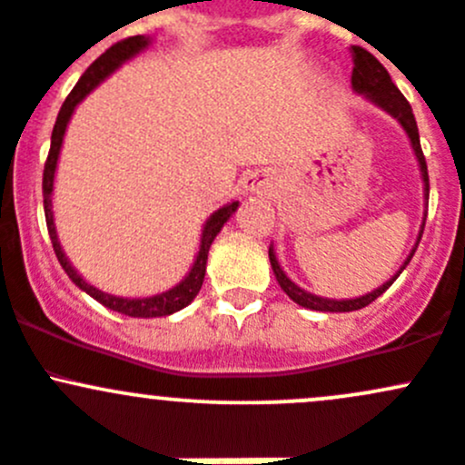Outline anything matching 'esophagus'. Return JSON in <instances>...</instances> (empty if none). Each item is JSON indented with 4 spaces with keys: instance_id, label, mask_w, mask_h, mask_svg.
<instances>
[{
    "instance_id": "1",
    "label": "esophagus",
    "mask_w": 465,
    "mask_h": 465,
    "mask_svg": "<svg viewBox=\"0 0 465 465\" xmlns=\"http://www.w3.org/2000/svg\"><path fill=\"white\" fill-rule=\"evenodd\" d=\"M267 184H270V177L261 171L252 173V175L245 180V189L252 191V193H262V191L267 189Z\"/></svg>"
}]
</instances>
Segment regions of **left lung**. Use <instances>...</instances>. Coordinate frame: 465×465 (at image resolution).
<instances>
[{"label":"left lung","instance_id":"1","mask_svg":"<svg viewBox=\"0 0 465 465\" xmlns=\"http://www.w3.org/2000/svg\"><path fill=\"white\" fill-rule=\"evenodd\" d=\"M351 83H353V89L360 94H367L369 98H371L376 105L382 107V110H387L389 114L393 116V119L401 121V125L405 128L407 137H410L411 142V148H414L416 153V159H419L420 163V173H423V182H425V200H430V177H428V163H425V154L423 150H420V139H419V125H416V119H414V112H411V105L407 103V98L402 96L401 89L393 85L391 76H389L387 69L380 64V60L376 58L373 54H369L367 49H362V46H353V76H351ZM428 218V215H425ZM423 229H425V223L423 227H420V233H419V241H416V247H419L420 242V236H423ZM416 247L411 250L410 259L405 261V265L401 267V272L405 270L407 262L411 261V256H414ZM270 262H272V270H274L276 274V281H279L281 290H283L285 294H288L290 299H292L294 303H299V306L303 308H311V311H322V312H351V311H360V308L369 306L371 302H376L380 294L384 292V290L389 288V285L393 283V281L398 279V272L396 276H393L391 281H387V283L382 285V288L373 290L371 294H364V297L360 299H346V302H335V299H322V297H315V294L306 292V290H302L299 285H294L292 281L285 276V272L281 270L279 261H276L274 256V250L270 247Z\"/></svg>","mask_w":465,"mask_h":465}]
</instances>
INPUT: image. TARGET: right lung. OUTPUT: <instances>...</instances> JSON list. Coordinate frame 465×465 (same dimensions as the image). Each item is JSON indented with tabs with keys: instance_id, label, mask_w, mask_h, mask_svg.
<instances>
[{
	"instance_id": "add662e5",
	"label": "right lung",
	"mask_w": 465,
	"mask_h": 465,
	"mask_svg": "<svg viewBox=\"0 0 465 465\" xmlns=\"http://www.w3.org/2000/svg\"><path fill=\"white\" fill-rule=\"evenodd\" d=\"M148 45V37L143 35H134V37H125V40L116 42L112 45L110 49L105 51L103 55H98L92 64L87 67V72L83 74L81 81L76 83V87L69 92V96L64 98L63 107L58 112V119H55L54 125V133H51V148H49V157L45 162V173H42V193H45V218H46V229H49V236L51 242H54V252L58 256L60 265L63 270L67 272L69 279L78 285L81 290H85L89 297L96 299L98 303H103L105 308L110 311L121 312V315H128V317H166L173 315V312L182 311V308L189 306L191 302L195 299V294L200 292L203 288V281H204V272H206V256H209V247L213 242V238L218 236V232L223 229V224L227 223L229 215L238 209V203H232L223 209L215 211L204 224V232H203V242H200V252H198V259H195L193 267L191 272L186 274V279L182 283H177L175 288H171L168 292L162 294H154V297H145V299H124V297H112V294L101 292L96 290L94 285H89L83 281V276L76 274L72 265H69L67 256L63 254V247H60L58 236H55V227H54V211H51V191H54V175H55V163H58V154H60V145H63V137H64V130H67L69 119H72V112L76 110L78 103L92 92L103 78L110 76L121 63H125L128 58H133L134 54L143 49Z\"/></svg>"
}]
</instances>
